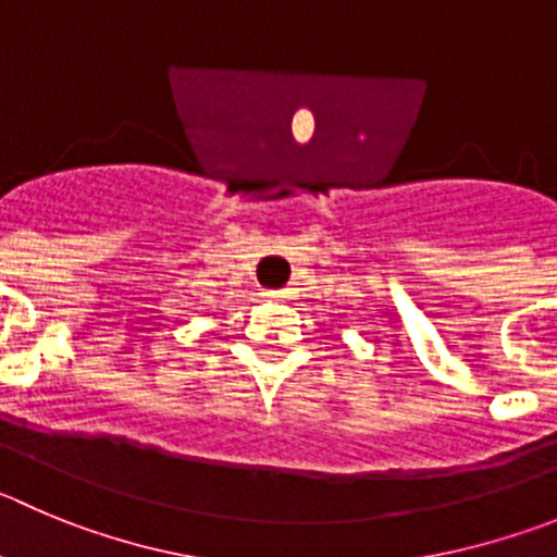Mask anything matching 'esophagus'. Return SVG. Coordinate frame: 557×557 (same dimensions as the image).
<instances>
[{
  "instance_id": "1",
  "label": "esophagus",
  "mask_w": 557,
  "mask_h": 557,
  "mask_svg": "<svg viewBox=\"0 0 557 557\" xmlns=\"http://www.w3.org/2000/svg\"><path fill=\"white\" fill-rule=\"evenodd\" d=\"M269 299H285L288 296V290H267Z\"/></svg>"
}]
</instances>
